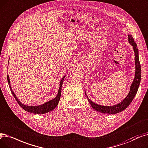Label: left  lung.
I'll list each match as a JSON object with an SVG mask.
<instances>
[{"label":"left lung","mask_w":148,"mask_h":148,"mask_svg":"<svg viewBox=\"0 0 148 148\" xmlns=\"http://www.w3.org/2000/svg\"><path fill=\"white\" fill-rule=\"evenodd\" d=\"M128 41H129V43L133 47V49L135 53V64H136L135 78L131 86L130 92L127 94V97L123 101H121L117 105L111 106H101L96 104L95 103L92 102L91 100H90L88 97V96L86 95V97L89 101L90 105H91L92 108L96 111L106 114H114L120 112L122 111L125 110V109L131 104V103L133 100L134 98L135 97V96H136L137 92L141 80V65L138 57V49L137 48V44L135 42L132 35L128 34ZM85 94L86 95V93Z\"/></svg>","instance_id":"8db88e82"}]
</instances>
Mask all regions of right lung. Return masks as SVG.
<instances>
[{
	"mask_svg": "<svg viewBox=\"0 0 148 148\" xmlns=\"http://www.w3.org/2000/svg\"><path fill=\"white\" fill-rule=\"evenodd\" d=\"M65 76H64L63 77L62 79V80H60V87L59 89V92L58 94H57L56 97L50 101H48L47 102H46L45 103H44L43 105H40L38 106H27L23 104H22V103L18 100V99H17V97L16 96L15 94L14 93V92L12 91V90L11 89V87L10 86V78L8 75H7V80H8V85L10 86V88L11 90V92L12 93V94L13 95V96L14 97L15 99L16 100L17 102L18 103V105H20L25 111H28L29 112L31 113H33V114H45L47 113L48 112H50L51 111H53L54 109L57 106L59 103V101L60 100V96H61V91H62V84L63 82V80L65 79Z\"/></svg>",
	"mask_w": 148,
	"mask_h": 148,
	"instance_id": "add662e5",
	"label": "right lung"
}]
</instances>
